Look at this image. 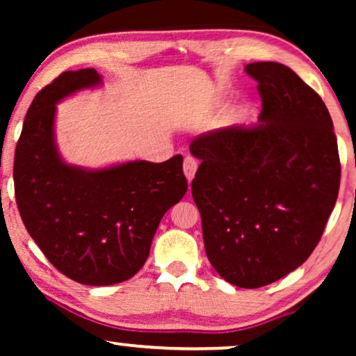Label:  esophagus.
<instances>
[{"mask_svg": "<svg viewBox=\"0 0 356 356\" xmlns=\"http://www.w3.org/2000/svg\"><path fill=\"white\" fill-rule=\"evenodd\" d=\"M196 170H197L196 159H193V157H186V159H184L183 172H184V177L188 178V181H191V179L194 178V175H196Z\"/></svg>", "mask_w": 356, "mask_h": 356, "instance_id": "esophagus-1", "label": "esophagus"}]
</instances>
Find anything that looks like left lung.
Returning <instances> with one entry per match:
<instances>
[{"instance_id":"8db88e82","label":"left lung","mask_w":356,"mask_h":356,"mask_svg":"<svg viewBox=\"0 0 356 356\" xmlns=\"http://www.w3.org/2000/svg\"><path fill=\"white\" fill-rule=\"evenodd\" d=\"M245 70L257 81L259 121L193 140L201 165L191 191L213 269L259 289L314 251L337 201L340 160L327 106L296 72L274 61Z\"/></svg>"}]
</instances>
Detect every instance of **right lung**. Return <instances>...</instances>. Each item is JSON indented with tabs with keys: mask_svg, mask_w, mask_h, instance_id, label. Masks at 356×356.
<instances>
[{
	"mask_svg": "<svg viewBox=\"0 0 356 356\" xmlns=\"http://www.w3.org/2000/svg\"><path fill=\"white\" fill-rule=\"evenodd\" d=\"M99 84V72L87 67L43 87L29 106L14 155V193L29 235L61 274L94 286L138 274L165 212L188 191L181 155L102 170L60 157L56 104Z\"/></svg>",
	"mask_w": 356,
	"mask_h": 356,
	"instance_id": "right-lung-1",
	"label": "right lung"
}]
</instances>
